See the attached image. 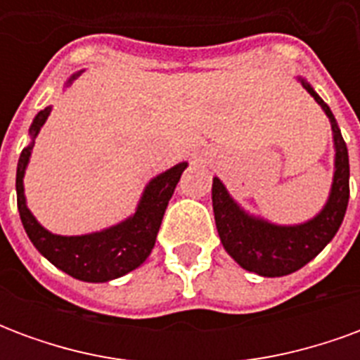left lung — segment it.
Here are the masks:
<instances>
[{
	"mask_svg": "<svg viewBox=\"0 0 360 360\" xmlns=\"http://www.w3.org/2000/svg\"><path fill=\"white\" fill-rule=\"evenodd\" d=\"M326 115L330 117L335 146V172H333L332 193L328 202L316 218L301 226H274L270 221L252 218L239 208L216 177L212 183V204L224 249L237 264L245 270L255 271L264 278H279L301 270L309 264L333 235L338 233L349 202V154L347 144L328 103L312 90L309 82L299 79Z\"/></svg>",
	"mask_w": 360,
	"mask_h": 360,
	"instance_id": "obj_1",
	"label": "left lung"
}]
</instances>
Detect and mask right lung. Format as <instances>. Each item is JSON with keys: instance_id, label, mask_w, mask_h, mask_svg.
Here are the masks:
<instances>
[{"instance_id": "obj_1", "label": "right lung", "mask_w": 360, "mask_h": 360, "mask_svg": "<svg viewBox=\"0 0 360 360\" xmlns=\"http://www.w3.org/2000/svg\"><path fill=\"white\" fill-rule=\"evenodd\" d=\"M79 75L81 73L73 75L67 84H71ZM50 111L51 108H46L34 117L30 125L32 142L20 152L19 164H17V206H19L20 221L36 249L40 250L51 264L58 266L59 270H63L69 276L81 281H92V283L121 278L134 268H139L154 249L167 202L187 164L183 162V164L173 165L172 169L160 173L158 177L150 181L148 187L142 193L134 216L117 226L98 231V233L77 235V237L53 235L48 229H44L30 214L27 208V200H25V188H22V177H25L28 158L34 146L36 134L40 133Z\"/></svg>"}]
</instances>
